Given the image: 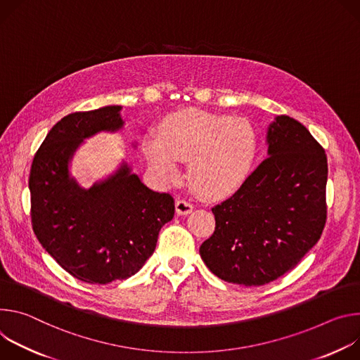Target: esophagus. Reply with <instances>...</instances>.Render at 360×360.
Returning <instances> with one entry per match:
<instances>
[{"instance_id":"1","label":"esophagus","mask_w":360,"mask_h":360,"mask_svg":"<svg viewBox=\"0 0 360 360\" xmlns=\"http://www.w3.org/2000/svg\"><path fill=\"white\" fill-rule=\"evenodd\" d=\"M193 209H194V206L190 202L183 200V198H180V200L176 202V212H177V214H188V213L193 212Z\"/></svg>"}]
</instances>
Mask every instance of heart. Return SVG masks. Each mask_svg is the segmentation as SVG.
<instances>
[{
  "label": "heart",
  "instance_id": "b5f03b06",
  "mask_svg": "<svg viewBox=\"0 0 360 360\" xmlns=\"http://www.w3.org/2000/svg\"><path fill=\"white\" fill-rule=\"evenodd\" d=\"M143 151L166 181L179 177V162L188 160V181L203 197L220 198L248 179L257 153V136L243 118L187 108L170 114L158 137L148 134Z\"/></svg>",
  "mask_w": 360,
  "mask_h": 360
}]
</instances>
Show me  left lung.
Masks as SVG:
<instances>
[{"mask_svg": "<svg viewBox=\"0 0 360 360\" xmlns=\"http://www.w3.org/2000/svg\"><path fill=\"white\" fill-rule=\"evenodd\" d=\"M269 157L231 197L212 207L214 233L200 256L221 281L262 286L290 271L326 224L328 158L309 130L278 115Z\"/></svg>", "mask_w": 360, "mask_h": 360, "instance_id": "left-lung-1", "label": "left lung"}]
</instances>
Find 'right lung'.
<instances>
[{"mask_svg":"<svg viewBox=\"0 0 360 360\" xmlns=\"http://www.w3.org/2000/svg\"><path fill=\"white\" fill-rule=\"evenodd\" d=\"M122 126L120 105L71 112L49 131L30 170L38 242L65 271L91 285L136 274L174 216L172 194L150 190L127 167L90 190L68 179V160L82 139Z\"/></svg>","mask_w":360,"mask_h":360,"instance_id":"add662e5","label":"right lung"}]
</instances>
